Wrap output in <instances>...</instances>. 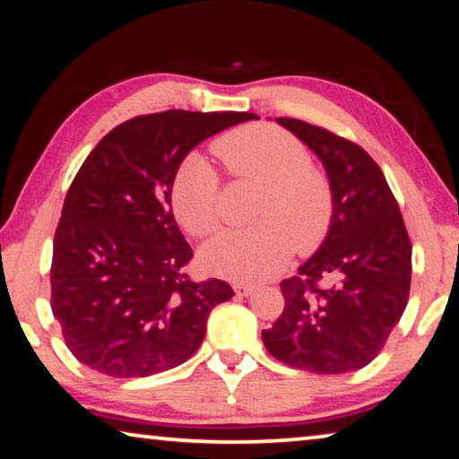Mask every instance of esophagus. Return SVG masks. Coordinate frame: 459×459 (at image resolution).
<instances>
[{
  "label": "esophagus",
  "mask_w": 459,
  "mask_h": 459,
  "mask_svg": "<svg viewBox=\"0 0 459 459\" xmlns=\"http://www.w3.org/2000/svg\"><path fill=\"white\" fill-rule=\"evenodd\" d=\"M232 289H235L238 297H249L253 292V286L247 284V282H235V284H232Z\"/></svg>",
  "instance_id": "34e87169"
}]
</instances>
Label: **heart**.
<instances>
[{"label":"heart","mask_w":459,"mask_h":459,"mask_svg":"<svg viewBox=\"0 0 459 459\" xmlns=\"http://www.w3.org/2000/svg\"><path fill=\"white\" fill-rule=\"evenodd\" d=\"M214 152L238 179L264 186L251 229L224 230L204 247L212 272L229 278L265 280L289 264L292 251L311 253L333 222L330 177L311 164L297 135L276 126L232 129L214 142ZM170 204L181 227L208 237L221 222V179L202 154H191L170 181Z\"/></svg>","instance_id":"obj_1"}]
</instances>
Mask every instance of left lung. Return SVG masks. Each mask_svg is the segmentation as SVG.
<instances>
[{
    "instance_id": "8db88e82",
    "label": "left lung",
    "mask_w": 459,
    "mask_h": 459,
    "mask_svg": "<svg viewBox=\"0 0 459 459\" xmlns=\"http://www.w3.org/2000/svg\"><path fill=\"white\" fill-rule=\"evenodd\" d=\"M325 167L333 222L325 241L280 282L284 311L262 332L273 359L338 375L381 352L408 305L412 243L379 164L359 143L311 123L278 117Z\"/></svg>"
}]
</instances>
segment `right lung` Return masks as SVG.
<instances>
[{
    "mask_svg": "<svg viewBox=\"0 0 459 459\" xmlns=\"http://www.w3.org/2000/svg\"><path fill=\"white\" fill-rule=\"evenodd\" d=\"M253 113L170 111L111 129L67 189L53 238L51 309L70 352L108 377L179 367L232 299L224 280L194 282L170 208V181L197 143Z\"/></svg>",
    "mask_w": 459,
    "mask_h": 459,
    "instance_id": "add662e5",
    "label": "right lung"
}]
</instances>
